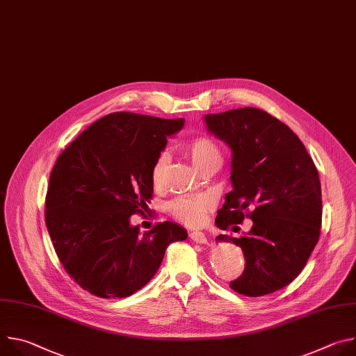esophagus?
<instances>
[{"instance_id": "obj_1", "label": "esophagus", "mask_w": 356, "mask_h": 356, "mask_svg": "<svg viewBox=\"0 0 356 356\" xmlns=\"http://www.w3.org/2000/svg\"><path fill=\"white\" fill-rule=\"evenodd\" d=\"M188 236H190L191 241H194V242H197V243H206V242H207L206 234L201 232V231H191V232L188 234Z\"/></svg>"}]
</instances>
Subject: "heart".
<instances>
[{"label": "heart", "instance_id": "1", "mask_svg": "<svg viewBox=\"0 0 356 356\" xmlns=\"http://www.w3.org/2000/svg\"><path fill=\"white\" fill-rule=\"evenodd\" d=\"M184 155L191 161V163L201 170L204 166L220 162L222 159L221 149L218 143L206 135L194 136L186 140L181 146ZM168 161L165 155L156 158L150 169V183L155 188H162L165 181ZM214 206V201L210 195H197V197H179L169 204L170 214L187 225H198L204 221L209 210Z\"/></svg>", "mask_w": 356, "mask_h": 356}]
</instances>
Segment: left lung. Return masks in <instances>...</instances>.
<instances>
[{"mask_svg":"<svg viewBox=\"0 0 356 356\" xmlns=\"http://www.w3.org/2000/svg\"><path fill=\"white\" fill-rule=\"evenodd\" d=\"M204 121L232 150L234 188L216 225L228 229L245 217L253 222L239 238L217 236L243 252L245 269L229 287L249 297L280 290L300 275L320 238L323 201L316 165L298 136L264 110L236 108L207 114Z\"/></svg>","mask_w":356,"mask_h":356,"instance_id":"obj_1","label":"left lung"}]
</instances>
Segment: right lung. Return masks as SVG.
<instances>
[{
    "instance_id": "obj_1",
    "label": "right lung",
    "mask_w": 356,
    "mask_h": 356,
    "mask_svg": "<svg viewBox=\"0 0 356 356\" xmlns=\"http://www.w3.org/2000/svg\"><path fill=\"white\" fill-rule=\"evenodd\" d=\"M183 125V118L113 113L58 158L44 201L46 227L65 270L91 294H134L155 276L169 243L187 238L170 221L143 235L129 221L146 211L152 165Z\"/></svg>"
}]
</instances>
